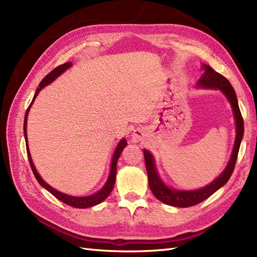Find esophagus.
I'll return each mask as SVG.
<instances>
[{
  "instance_id": "obj_1",
  "label": "esophagus",
  "mask_w": 257,
  "mask_h": 257,
  "mask_svg": "<svg viewBox=\"0 0 257 257\" xmlns=\"http://www.w3.org/2000/svg\"><path fill=\"white\" fill-rule=\"evenodd\" d=\"M144 137H145V132H144L143 129H140V128L135 129L134 132H133V134H132L133 143H138V141H140Z\"/></svg>"
}]
</instances>
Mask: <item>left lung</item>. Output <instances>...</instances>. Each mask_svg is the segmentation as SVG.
I'll return each mask as SVG.
<instances>
[{"mask_svg":"<svg viewBox=\"0 0 257 257\" xmlns=\"http://www.w3.org/2000/svg\"><path fill=\"white\" fill-rule=\"evenodd\" d=\"M202 69H204V73L198 80V83H196V87H199V88H206V89H219L223 92V94H224L228 102L231 103L232 110L234 113V119H235V125H236L235 143H234L230 161H228L224 171H223L215 180H213L210 184H207L206 187H203L198 190H190V191L172 189V188H169L167 184H165V182H163L161 178L159 177V173L157 171L154 156H152L148 150L145 149L144 155H145L147 173H148L149 188L158 200H160L161 202H163V203L171 206L188 207V206L199 204L200 202L206 200L209 196H211L213 193H214L215 191L222 188L232 176L234 167H235V162L237 159L239 146H241V141L243 139L244 122H243L241 111H239L235 91H234L231 83L224 77V76L216 73L214 69L209 66V65L202 64Z\"/></svg>","mask_w":257,"mask_h":257,"instance_id":"obj_1","label":"left lung"}]
</instances>
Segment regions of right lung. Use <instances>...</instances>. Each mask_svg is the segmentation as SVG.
Wrapping results in <instances>:
<instances>
[{
    "label": "right lung",
    "instance_id": "obj_1",
    "mask_svg": "<svg viewBox=\"0 0 257 257\" xmlns=\"http://www.w3.org/2000/svg\"><path fill=\"white\" fill-rule=\"evenodd\" d=\"M72 63L68 62V63H65L61 66L56 67L55 69H53L52 72L46 75L44 79H43L40 86L37 87L36 92L34 97H33V100L31 102V105L29 106L25 113V118H24V137H25V141H26V151H27V156H29V160H30V165L32 168V171L34 173V176L36 178V180L38 181L43 188H45L48 192H51L55 198H57L58 200H61L62 202H64L65 204L70 205L73 207H77V209H86V207H90V206H94L101 203V202L108 198V195L110 194V192L113 189V185L114 182H116V173H117V161L119 159L120 155H121V152L123 150V148L125 146H127V141H125L124 138H122L121 140L119 141V144L117 145L116 149H114V152L112 155V159H111V165H110V172H109V177L107 179V181L105 183V185L98 191V192L91 194V195H87V196H73V195H68V194H65L59 192V191L55 190L54 188H52L50 184H47L44 180L42 179V177L38 174L36 168L34 166V163H33L32 160V157L30 154V149H29V145H27V133H26V124H27V116H29V111H30V108L32 106V103L34 102V99L36 98V96L38 95V92H40L43 88H44L45 86L50 85L51 83H53L54 80H55L59 75H62L65 70H67L69 67H72Z\"/></svg>",
    "mask_w": 257,
    "mask_h": 257
}]
</instances>
